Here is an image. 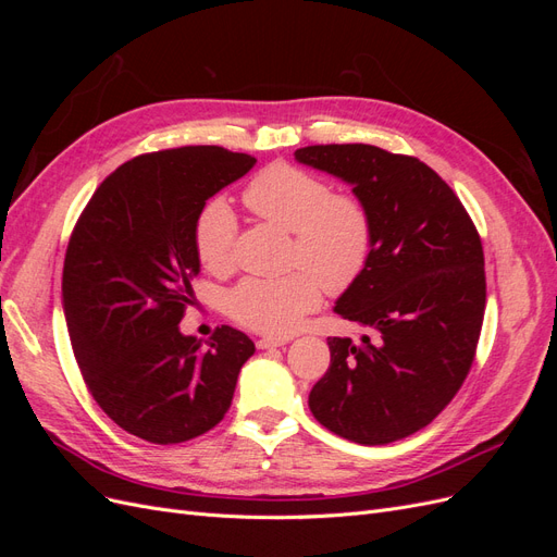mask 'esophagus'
Instances as JSON below:
<instances>
[{
	"mask_svg": "<svg viewBox=\"0 0 557 557\" xmlns=\"http://www.w3.org/2000/svg\"><path fill=\"white\" fill-rule=\"evenodd\" d=\"M285 344H288V339H274V336H262V339H258V348H276Z\"/></svg>",
	"mask_w": 557,
	"mask_h": 557,
	"instance_id": "1",
	"label": "esophagus"
}]
</instances>
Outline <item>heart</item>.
Returning <instances> with one entry per match:
<instances>
[{
	"label": "heart",
	"mask_w": 557,
	"mask_h": 557,
	"mask_svg": "<svg viewBox=\"0 0 557 557\" xmlns=\"http://www.w3.org/2000/svg\"><path fill=\"white\" fill-rule=\"evenodd\" d=\"M246 207L285 232H293L285 276L239 281L227 293L225 309L239 325L264 334H290L313 313L327 293L339 295L358 283L374 252V218L364 199L332 193V185L295 164L276 162L248 183ZM237 215L215 199L199 213L195 250L209 272L225 274L234 264Z\"/></svg>",
	"instance_id": "heart-1"
}]
</instances>
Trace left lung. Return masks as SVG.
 Segmentation results:
<instances>
[{
	"instance_id": "left-lung-1",
	"label": "left lung",
	"mask_w": 557,
	"mask_h": 557,
	"mask_svg": "<svg viewBox=\"0 0 557 557\" xmlns=\"http://www.w3.org/2000/svg\"><path fill=\"white\" fill-rule=\"evenodd\" d=\"M295 158L350 183L374 218L372 260L334 311L376 339L330 336L309 409L348 442L404 440L448 407L474 362L485 311L476 225L418 158L369 144L307 146Z\"/></svg>"
}]
</instances>
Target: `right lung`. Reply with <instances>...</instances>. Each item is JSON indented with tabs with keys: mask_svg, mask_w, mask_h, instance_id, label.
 I'll use <instances>...</instances> for the list:
<instances>
[{
	"mask_svg": "<svg viewBox=\"0 0 557 557\" xmlns=\"http://www.w3.org/2000/svg\"><path fill=\"white\" fill-rule=\"evenodd\" d=\"M256 158L183 146L127 160L78 215L64 256L62 301L90 395L125 432L181 444L227 413L256 344L230 325L209 348L178 330L199 274L195 227L207 199Z\"/></svg>",
	"mask_w": 557,
	"mask_h": 557,
	"instance_id": "obj_1",
	"label": "right lung"
}]
</instances>
